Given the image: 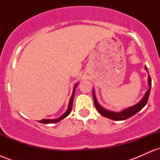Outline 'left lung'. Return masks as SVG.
I'll return each mask as SVG.
<instances>
[{"label":"left lung","instance_id":"8db88e82","mask_svg":"<svg viewBox=\"0 0 160 160\" xmlns=\"http://www.w3.org/2000/svg\"><path fill=\"white\" fill-rule=\"evenodd\" d=\"M144 68L148 71V68L147 66H144ZM148 85H149V89L148 90L145 92L142 98L141 99L140 102L138 103L135 104V105L131 106V107H128L127 108H125V109L122 110L120 112H114L111 111H108V110L104 108L102 106L100 105V104L98 102V100H97L96 97H95V90L94 89H92V95H93V99H94V104L96 109L98 110V111L101 113L102 116H104V117H107V118L111 119V120H127L129 117H132L133 115H135V113H137L138 112L140 111L146 105L147 103H148V98H149L150 92V89H151V78H150L149 73H148Z\"/></svg>","mask_w":160,"mask_h":160}]
</instances>
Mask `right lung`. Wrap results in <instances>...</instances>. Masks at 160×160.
Segmentation results:
<instances>
[{
	"label": "right lung",
	"mask_w": 160,
	"mask_h": 160,
	"mask_svg": "<svg viewBox=\"0 0 160 160\" xmlns=\"http://www.w3.org/2000/svg\"><path fill=\"white\" fill-rule=\"evenodd\" d=\"M78 83L75 84V86H74V89H73L72 95H71V99H70V102H69V104H68V109H67V111H65V113H64L61 116V117H58V118H57V119H54V120H47V119H43V120H40L39 122H41V123H43V124L56 123V122H59V121H61L62 120H63L64 118H65L66 117H68V116L70 114V113H71V110H72V105H73V101H74V93H75V90H76V88H77V86H78Z\"/></svg>",
	"instance_id": "add662e5"
}]
</instances>
